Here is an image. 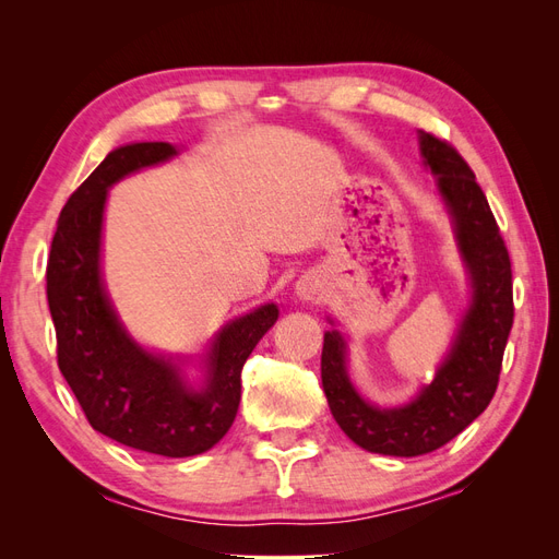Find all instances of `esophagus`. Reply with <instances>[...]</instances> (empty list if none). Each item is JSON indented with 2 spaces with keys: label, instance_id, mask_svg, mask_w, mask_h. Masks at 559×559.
<instances>
[{
  "label": "esophagus",
  "instance_id": "esophagus-1",
  "mask_svg": "<svg viewBox=\"0 0 559 559\" xmlns=\"http://www.w3.org/2000/svg\"><path fill=\"white\" fill-rule=\"evenodd\" d=\"M319 282L317 280H312V277H306V280H300L298 282V286H296V292H298V296L302 298V300H314L317 298V294H319Z\"/></svg>",
  "mask_w": 559,
  "mask_h": 559
}]
</instances>
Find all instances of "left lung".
Returning <instances> with one entry per match:
<instances>
[{
  "label": "left lung",
  "mask_w": 559,
  "mask_h": 559,
  "mask_svg": "<svg viewBox=\"0 0 559 559\" xmlns=\"http://www.w3.org/2000/svg\"><path fill=\"white\" fill-rule=\"evenodd\" d=\"M419 148L438 177L473 280V306L448 359L413 403L380 411L354 392L343 337L329 331L321 349V384L337 425L364 450L394 456L443 448L487 408L515 314L511 257L476 175L460 151L431 132H419Z\"/></svg>",
  "instance_id": "obj_1"
}]
</instances>
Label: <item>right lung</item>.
I'll list each match as a JSON object with an SVG mask.
<instances>
[{"label":"right lung","instance_id":"right-lung-1","mask_svg":"<svg viewBox=\"0 0 559 559\" xmlns=\"http://www.w3.org/2000/svg\"><path fill=\"white\" fill-rule=\"evenodd\" d=\"M175 154L165 142L128 144L95 167L60 212L46 265V296L58 366L91 427L134 450L193 456L230 429L242 394V366L280 312L261 306L218 333L207 384L198 392L181 382L173 361L134 345L118 324L99 277L107 189Z\"/></svg>","mask_w":559,"mask_h":559}]
</instances>
